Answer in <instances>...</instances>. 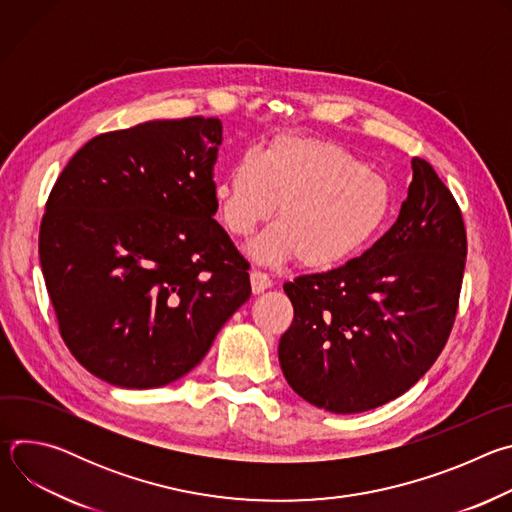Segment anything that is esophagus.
I'll return each instance as SVG.
<instances>
[{
    "mask_svg": "<svg viewBox=\"0 0 512 512\" xmlns=\"http://www.w3.org/2000/svg\"><path fill=\"white\" fill-rule=\"evenodd\" d=\"M271 285H273V281H271V277L265 271H259V269L251 271V289H253V294H263V291L269 289Z\"/></svg>",
    "mask_w": 512,
    "mask_h": 512,
    "instance_id": "esophagus-1",
    "label": "esophagus"
}]
</instances>
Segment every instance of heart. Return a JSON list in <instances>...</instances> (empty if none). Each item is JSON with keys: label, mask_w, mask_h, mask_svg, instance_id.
<instances>
[{"label": "heart", "mask_w": 512, "mask_h": 512, "mask_svg": "<svg viewBox=\"0 0 512 512\" xmlns=\"http://www.w3.org/2000/svg\"><path fill=\"white\" fill-rule=\"evenodd\" d=\"M212 200L235 237L251 235L279 206V223L249 243L259 263L300 255L312 269L342 265L385 229L393 192L350 152L330 141L279 135L257 154L243 152L216 178Z\"/></svg>", "instance_id": "heart-1"}]
</instances>
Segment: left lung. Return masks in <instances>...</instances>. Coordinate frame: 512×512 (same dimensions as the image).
<instances>
[{"instance_id":"1","label":"left lung","mask_w":512,"mask_h":512,"mask_svg":"<svg viewBox=\"0 0 512 512\" xmlns=\"http://www.w3.org/2000/svg\"><path fill=\"white\" fill-rule=\"evenodd\" d=\"M395 225L342 267L283 285L294 322L279 340L285 381L308 403L360 413L411 389L452 332L466 229L450 188L413 158Z\"/></svg>"}]
</instances>
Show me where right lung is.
I'll use <instances>...</instances> for the list:
<instances>
[{
	"label": "right lung",
	"instance_id": "1",
	"mask_svg": "<svg viewBox=\"0 0 512 512\" xmlns=\"http://www.w3.org/2000/svg\"><path fill=\"white\" fill-rule=\"evenodd\" d=\"M223 123L148 121L93 137L46 200L40 265L58 330L83 367L164 387L249 300V263L212 200Z\"/></svg>",
	"mask_w": 512,
	"mask_h": 512
}]
</instances>
